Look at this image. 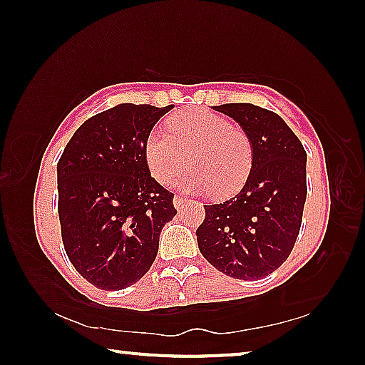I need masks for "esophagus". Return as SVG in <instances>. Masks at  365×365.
Segmentation results:
<instances>
[{"label": "esophagus", "instance_id": "obj_1", "mask_svg": "<svg viewBox=\"0 0 365 365\" xmlns=\"http://www.w3.org/2000/svg\"><path fill=\"white\" fill-rule=\"evenodd\" d=\"M185 201H187V197H183V196H180V195H175V196H174V206H175V207L183 206Z\"/></svg>", "mask_w": 365, "mask_h": 365}]
</instances>
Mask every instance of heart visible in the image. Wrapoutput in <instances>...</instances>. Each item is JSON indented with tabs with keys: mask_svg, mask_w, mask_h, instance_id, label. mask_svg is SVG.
I'll use <instances>...</instances> for the list:
<instances>
[{
	"mask_svg": "<svg viewBox=\"0 0 365 365\" xmlns=\"http://www.w3.org/2000/svg\"><path fill=\"white\" fill-rule=\"evenodd\" d=\"M252 158L250 135L209 110L174 117L165 133L153 132L145 143L148 169L160 185L174 182L188 163L191 170L178 178L177 188L215 197H228L243 187Z\"/></svg>",
	"mask_w": 365,
	"mask_h": 365,
	"instance_id": "1",
	"label": "heart"
}]
</instances>
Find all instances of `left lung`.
Listing matches in <instances>:
<instances>
[{"mask_svg": "<svg viewBox=\"0 0 365 365\" xmlns=\"http://www.w3.org/2000/svg\"><path fill=\"white\" fill-rule=\"evenodd\" d=\"M250 135L252 168L230 200L205 206L196 240L201 255L222 274L259 280L287 261L304 209L307 154L279 114L250 103L212 106Z\"/></svg>", "mask_w": 365, "mask_h": 365, "instance_id": "1", "label": "left lung"}]
</instances>
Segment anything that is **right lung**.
<instances>
[{"label":"right lung","mask_w":365,"mask_h":365,"mask_svg":"<svg viewBox=\"0 0 365 365\" xmlns=\"http://www.w3.org/2000/svg\"><path fill=\"white\" fill-rule=\"evenodd\" d=\"M174 108L123 103L90 117L58 163V212L64 250L91 285L106 292L137 283L154 262L174 193L154 180L145 143Z\"/></svg>","instance_id":"add662e5"}]
</instances>
